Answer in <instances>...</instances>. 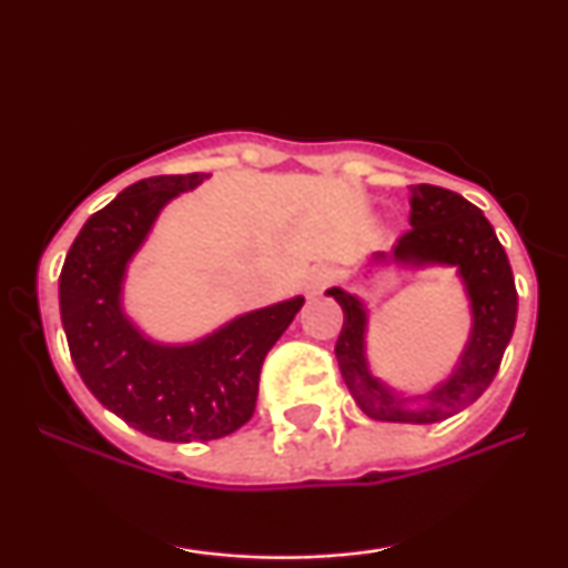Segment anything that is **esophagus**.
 <instances>
[{"instance_id":"obj_1","label":"esophagus","mask_w":568,"mask_h":568,"mask_svg":"<svg viewBox=\"0 0 568 568\" xmlns=\"http://www.w3.org/2000/svg\"><path fill=\"white\" fill-rule=\"evenodd\" d=\"M331 280H334V270H331V266H315V270L310 272V275H306V291L310 293H321L325 285L331 283Z\"/></svg>"}]
</instances>
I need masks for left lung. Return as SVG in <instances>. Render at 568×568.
Returning a JSON list of instances; mask_svg holds the SVG:
<instances>
[{
	"label": "left lung",
	"instance_id": "1",
	"mask_svg": "<svg viewBox=\"0 0 568 568\" xmlns=\"http://www.w3.org/2000/svg\"><path fill=\"white\" fill-rule=\"evenodd\" d=\"M366 266H454L470 304V336L446 379L422 393L397 389L371 368L366 302L338 285L325 291L344 310L334 352L342 379L363 414L395 425H435L473 406L497 376L518 315L510 262L480 207L448 189L410 186V230L389 253H371Z\"/></svg>",
	"mask_w": 568,
	"mask_h": 568
}]
</instances>
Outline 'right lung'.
<instances>
[{
    "label": "right lung",
    "instance_id": "obj_1",
    "mask_svg": "<svg viewBox=\"0 0 568 568\" xmlns=\"http://www.w3.org/2000/svg\"><path fill=\"white\" fill-rule=\"evenodd\" d=\"M205 179L154 175L122 189L84 221L58 280L61 323L84 387L130 427L171 443L224 438L251 419L266 352L304 304L293 296L243 312L181 344L146 336L128 315L130 262L162 207Z\"/></svg>",
    "mask_w": 568,
    "mask_h": 568
}]
</instances>
